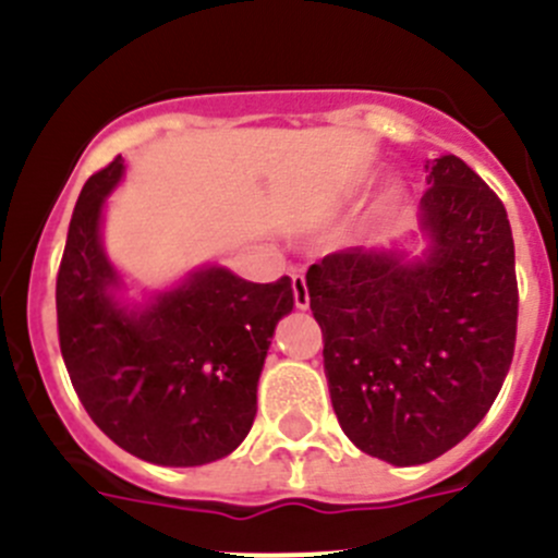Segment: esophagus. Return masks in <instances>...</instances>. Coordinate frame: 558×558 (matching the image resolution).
Instances as JSON below:
<instances>
[{"label": "esophagus", "mask_w": 558, "mask_h": 558, "mask_svg": "<svg viewBox=\"0 0 558 558\" xmlns=\"http://www.w3.org/2000/svg\"><path fill=\"white\" fill-rule=\"evenodd\" d=\"M291 286H294V305L300 307V311H307V307H311V294H307L305 278H302V275H294Z\"/></svg>", "instance_id": "esophagus-1"}]
</instances>
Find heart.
Masks as SVG:
<instances>
[{"instance_id": "obj_1", "label": "heart", "mask_w": 558, "mask_h": 558, "mask_svg": "<svg viewBox=\"0 0 558 558\" xmlns=\"http://www.w3.org/2000/svg\"><path fill=\"white\" fill-rule=\"evenodd\" d=\"M351 191H356V185H351ZM395 193V191H392Z\"/></svg>"}]
</instances>
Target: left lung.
<instances>
[{
  "mask_svg": "<svg viewBox=\"0 0 558 558\" xmlns=\"http://www.w3.org/2000/svg\"><path fill=\"white\" fill-rule=\"evenodd\" d=\"M420 256L349 247L307 269L343 434L392 466L466 439L515 351V245L505 204L456 155L428 160Z\"/></svg>",
  "mask_w": 558,
  "mask_h": 558,
  "instance_id": "1",
  "label": "left lung"
}]
</instances>
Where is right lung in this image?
Instances as JSON below:
<instances>
[{"instance_id":"obj_1","label":"right lung","mask_w":558,"mask_h":558,"mask_svg":"<svg viewBox=\"0 0 558 558\" xmlns=\"http://www.w3.org/2000/svg\"><path fill=\"white\" fill-rule=\"evenodd\" d=\"M122 158L75 202L57 278L59 349L92 423L130 456L204 466L231 456L256 416L275 327L294 307L291 280L251 283L202 264L180 283L124 300L102 247V209Z\"/></svg>"}]
</instances>
